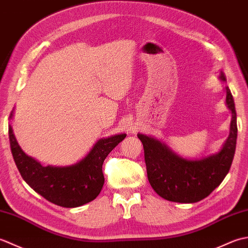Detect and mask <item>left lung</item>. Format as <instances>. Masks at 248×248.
<instances>
[{"mask_svg":"<svg viewBox=\"0 0 248 248\" xmlns=\"http://www.w3.org/2000/svg\"><path fill=\"white\" fill-rule=\"evenodd\" d=\"M219 78L226 80L223 72ZM226 104L232 114L228 139L218 152L200 160L183 159L159 140L138 134L144 147L149 183L162 198L181 203L197 202L222 183L232 163L238 136L234 101L228 86Z\"/></svg>","mask_w":248,"mask_h":248,"instance_id":"obj_1","label":"left lung"}]
</instances>
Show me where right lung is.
Returning a JSON list of instances; mask_svg holds the SVG:
<instances>
[{"label": "right lung", "mask_w": 248, "mask_h": 248, "mask_svg": "<svg viewBox=\"0 0 248 248\" xmlns=\"http://www.w3.org/2000/svg\"><path fill=\"white\" fill-rule=\"evenodd\" d=\"M13 112L9 118L12 119ZM10 149L21 177L36 193L48 202L64 208H77L91 202L104 184L102 165L105 157L127 134H116L99 140L88 155L70 166H43L25 155L8 125Z\"/></svg>", "instance_id": "right-lung-1"}]
</instances>
